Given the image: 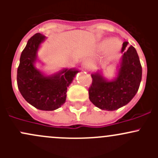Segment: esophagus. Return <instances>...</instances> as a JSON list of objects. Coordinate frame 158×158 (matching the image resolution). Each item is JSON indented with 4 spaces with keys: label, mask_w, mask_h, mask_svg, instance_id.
<instances>
[{
    "label": "esophagus",
    "mask_w": 158,
    "mask_h": 158,
    "mask_svg": "<svg viewBox=\"0 0 158 158\" xmlns=\"http://www.w3.org/2000/svg\"><path fill=\"white\" fill-rule=\"evenodd\" d=\"M82 66H83L84 68H86V69H90L91 63H90V61H89V60H88V59L85 60V61L82 63Z\"/></svg>",
    "instance_id": "1"
}]
</instances>
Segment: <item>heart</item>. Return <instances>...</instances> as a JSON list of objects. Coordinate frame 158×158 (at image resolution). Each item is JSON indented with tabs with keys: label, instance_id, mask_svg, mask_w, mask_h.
Returning a JSON list of instances; mask_svg holds the SVG:
<instances>
[{
	"label": "heart",
	"instance_id": "1",
	"mask_svg": "<svg viewBox=\"0 0 158 158\" xmlns=\"http://www.w3.org/2000/svg\"><path fill=\"white\" fill-rule=\"evenodd\" d=\"M102 47L103 49H106L109 47V52L111 53H114V52H117L118 49L120 48V43L118 40L112 41L111 40H106L102 44Z\"/></svg>",
	"mask_w": 158,
	"mask_h": 158
}]
</instances>
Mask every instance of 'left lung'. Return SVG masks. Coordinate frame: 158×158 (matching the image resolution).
<instances>
[{
    "instance_id": "8db88e82",
    "label": "left lung",
    "mask_w": 158,
    "mask_h": 158,
    "mask_svg": "<svg viewBox=\"0 0 158 158\" xmlns=\"http://www.w3.org/2000/svg\"><path fill=\"white\" fill-rule=\"evenodd\" d=\"M122 44L123 52L118 77L114 81L106 80L99 73L92 74L89 88L90 101L102 110L114 111L127 105L138 92L142 76V68L135 47Z\"/></svg>"
}]
</instances>
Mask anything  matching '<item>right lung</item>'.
<instances>
[{
    "label": "right lung",
    "mask_w": 158,
    "mask_h": 158,
    "mask_svg": "<svg viewBox=\"0 0 158 158\" xmlns=\"http://www.w3.org/2000/svg\"><path fill=\"white\" fill-rule=\"evenodd\" d=\"M44 39V34L36 33L30 38L22 51L17 68V86L22 96L30 105L38 109L53 111L65 103L67 87L79 71L64 69L54 76H43L33 63Z\"/></svg>",
    "instance_id": "add662e5"
}]
</instances>
